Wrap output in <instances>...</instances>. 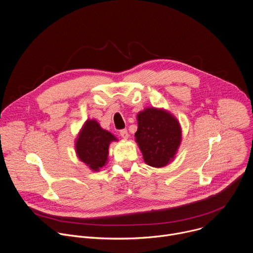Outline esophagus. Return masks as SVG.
Wrapping results in <instances>:
<instances>
[{
    "label": "esophagus",
    "mask_w": 253,
    "mask_h": 253,
    "mask_svg": "<svg viewBox=\"0 0 253 253\" xmlns=\"http://www.w3.org/2000/svg\"><path fill=\"white\" fill-rule=\"evenodd\" d=\"M119 134H120V136L122 137V138H124V139H127L128 137H129V133H128V131H127L126 129L120 130V131H119Z\"/></svg>",
    "instance_id": "obj_1"
}]
</instances>
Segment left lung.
Masks as SVG:
<instances>
[{
	"instance_id": "left-lung-1",
	"label": "left lung",
	"mask_w": 253,
	"mask_h": 253,
	"mask_svg": "<svg viewBox=\"0 0 253 253\" xmlns=\"http://www.w3.org/2000/svg\"><path fill=\"white\" fill-rule=\"evenodd\" d=\"M138 129L136 142L142 151L144 162L153 168L167 166L174 157L181 139L177 120L171 114L147 108L137 115Z\"/></svg>"
}]
</instances>
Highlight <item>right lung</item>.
<instances>
[{
	"label": "right lung",
	"instance_id": "1",
	"mask_svg": "<svg viewBox=\"0 0 253 253\" xmlns=\"http://www.w3.org/2000/svg\"><path fill=\"white\" fill-rule=\"evenodd\" d=\"M114 135L102 129L95 120H87L77 139L76 149L79 158L90 169L99 170L106 164Z\"/></svg>",
	"mask_w": 253,
	"mask_h": 253
}]
</instances>
